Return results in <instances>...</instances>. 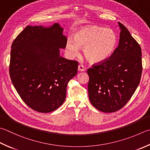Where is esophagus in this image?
I'll return each mask as SVG.
<instances>
[{
  "label": "esophagus",
  "mask_w": 150,
  "mask_h": 150,
  "mask_svg": "<svg viewBox=\"0 0 150 150\" xmlns=\"http://www.w3.org/2000/svg\"><path fill=\"white\" fill-rule=\"evenodd\" d=\"M85 67L82 65V64H80V65L78 66V70L80 72H83V71H84L85 70Z\"/></svg>",
  "instance_id": "34e87169"
}]
</instances>
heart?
Returning <instances> with one entry per match:
<instances>
[{"mask_svg": "<svg viewBox=\"0 0 150 150\" xmlns=\"http://www.w3.org/2000/svg\"><path fill=\"white\" fill-rule=\"evenodd\" d=\"M117 45V36L112 29L89 25L79 28L69 38L65 50L70 57L77 56L79 47L83 48L84 57L91 63H100L111 57Z\"/></svg>", "mask_w": 150, "mask_h": 150, "instance_id": "b5f03b06", "label": "heart"}]
</instances>
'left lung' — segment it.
I'll return each instance as SVG.
<instances>
[{"label": "left lung", "instance_id": "left-lung-1", "mask_svg": "<svg viewBox=\"0 0 150 150\" xmlns=\"http://www.w3.org/2000/svg\"><path fill=\"white\" fill-rule=\"evenodd\" d=\"M118 25L120 41L114 53L87 71L89 100L106 113L116 112L127 103L139 85L142 71L140 45L123 24Z\"/></svg>", "mask_w": 150, "mask_h": 150}]
</instances>
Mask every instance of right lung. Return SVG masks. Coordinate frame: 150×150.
I'll list each match as a JSON object with an SVG mask.
<instances>
[{"label": "right lung", "instance_id": "add662e5", "mask_svg": "<svg viewBox=\"0 0 150 150\" xmlns=\"http://www.w3.org/2000/svg\"><path fill=\"white\" fill-rule=\"evenodd\" d=\"M67 40L63 28L55 23L29 25L12 45L11 80L21 99L35 111L48 113L60 107L68 83L77 74L78 62L60 56Z\"/></svg>", "mask_w": 150, "mask_h": 150}]
</instances>
